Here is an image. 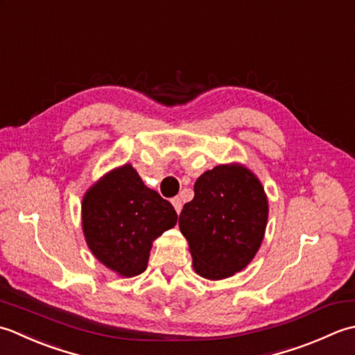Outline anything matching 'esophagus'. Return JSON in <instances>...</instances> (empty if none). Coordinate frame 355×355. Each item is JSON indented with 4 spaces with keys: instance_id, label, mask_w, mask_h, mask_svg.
I'll return each mask as SVG.
<instances>
[{
    "instance_id": "esophagus-1",
    "label": "esophagus",
    "mask_w": 355,
    "mask_h": 355,
    "mask_svg": "<svg viewBox=\"0 0 355 355\" xmlns=\"http://www.w3.org/2000/svg\"><path fill=\"white\" fill-rule=\"evenodd\" d=\"M171 204H173V207H175L176 213H180V209H182V200H180V198H178V196L173 198Z\"/></svg>"
}]
</instances>
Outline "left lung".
<instances>
[{"instance_id": "8db88e82", "label": "left lung", "mask_w": 355, "mask_h": 355, "mask_svg": "<svg viewBox=\"0 0 355 355\" xmlns=\"http://www.w3.org/2000/svg\"><path fill=\"white\" fill-rule=\"evenodd\" d=\"M268 200L257 178L241 165H218L194 184V198L179 214L193 266L220 280L247 266L262 243Z\"/></svg>"}]
</instances>
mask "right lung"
Here are the masks:
<instances>
[{
	"label": "right lung",
	"mask_w": 355,
	"mask_h": 355,
	"mask_svg": "<svg viewBox=\"0 0 355 355\" xmlns=\"http://www.w3.org/2000/svg\"><path fill=\"white\" fill-rule=\"evenodd\" d=\"M176 222L170 202L144 185L128 164L108 173L83 200L87 245L99 262L125 277L147 270L151 242Z\"/></svg>",
	"instance_id": "add662e5"
}]
</instances>
